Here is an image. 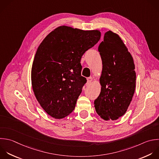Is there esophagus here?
<instances>
[{"instance_id": "obj_1", "label": "esophagus", "mask_w": 159, "mask_h": 159, "mask_svg": "<svg viewBox=\"0 0 159 159\" xmlns=\"http://www.w3.org/2000/svg\"><path fill=\"white\" fill-rule=\"evenodd\" d=\"M92 81H93L92 77H89V78H87V83H88V84L91 83L92 82Z\"/></svg>"}]
</instances>
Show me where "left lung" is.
<instances>
[{
  "label": "left lung",
  "instance_id": "obj_1",
  "mask_svg": "<svg viewBox=\"0 0 159 159\" xmlns=\"http://www.w3.org/2000/svg\"><path fill=\"white\" fill-rule=\"evenodd\" d=\"M98 51L102 63L101 91L94 101L98 114L103 119L116 120L126 112L135 88V65L130 53L115 33H105Z\"/></svg>",
  "mask_w": 159,
  "mask_h": 159
}]
</instances>
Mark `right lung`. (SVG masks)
Wrapping results in <instances>:
<instances>
[{"label":"right lung","instance_id":"obj_1","mask_svg":"<svg viewBox=\"0 0 159 159\" xmlns=\"http://www.w3.org/2000/svg\"><path fill=\"white\" fill-rule=\"evenodd\" d=\"M101 38L99 30L61 26L39 45L32 64L33 91L45 112L56 119L74 110L87 80L81 76L83 54Z\"/></svg>","mask_w":159,"mask_h":159}]
</instances>
